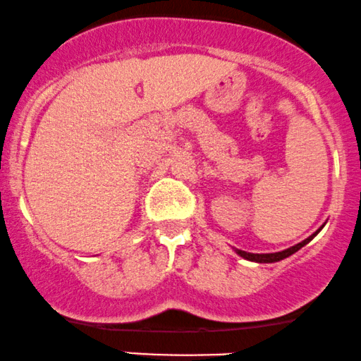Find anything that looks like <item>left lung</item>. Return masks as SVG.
<instances>
[{
	"mask_svg": "<svg viewBox=\"0 0 361 361\" xmlns=\"http://www.w3.org/2000/svg\"><path fill=\"white\" fill-rule=\"evenodd\" d=\"M319 230H321V228H319ZM319 230H317V231H319ZM317 231L314 233V235L309 236V238H306L304 241H300V243L295 245V247L283 250V252H277V253H247V252H241V250H238V253L243 258H247V260L260 262V264H272V262H279V260H283V258L290 257L292 253H295V252H298V250L302 248L304 245L309 243V241L314 238V236L317 235Z\"/></svg>",
	"mask_w": 361,
	"mask_h": 361,
	"instance_id": "8db88e82",
	"label": "left lung"
}]
</instances>
